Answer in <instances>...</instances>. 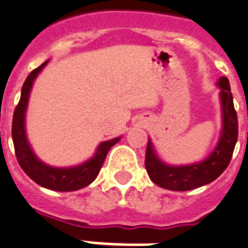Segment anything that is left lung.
I'll return each instance as SVG.
<instances>
[{
    "label": "left lung",
    "instance_id": "1",
    "mask_svg": "<svg viewBox=\"0 0 248 248\" xmlns=\"http://www.w3.org/2000/svg\"><path fill=\"white\" fill-rule=\"evenodd\" d=\"M220 88L221 131L216 147L203 161L187 165H170L158 157L154 143L148 139L145 151V169L157 186L171 191H187L213 182L229 165L238 139L237 111L229 80L221 77L216 83Z\"/></svg>",
    "mask_w": 248,
    "mask_h": 248
}]
</instances>
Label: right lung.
<instances>
[{"instance_id":"add662e5","label":"right lung","mask_w":248,"mask_h":248,"mask_svg":"<svg viewBox=\"0 0 248 248\" xmlns=\"http://www.w3.org/2000/svg\"><path fill=\"white\" fill-rule=\"evenodd\" d=\"M48 62L49 60L33 70L28 75L22 87L20 100H19L18 107L15 108L14 117H13V128H11L15 156L18 158L19 165L26 171V174L37 185L49 190H54V191H77L83 187L88 186L96 179L109 149L116 143H118L122 137L101 141L92 157L75 166L57 168V166L45 164L36 156L28 141L27 131H26V111H27L32 86L37 75L41 73V70L44 69Z\"/></svg>"}]
</instances>
